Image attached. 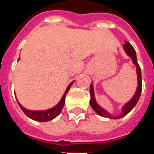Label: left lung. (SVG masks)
<instances>
[{"label":"left lung","instance_id":"left-lung-1","mask_svg":"<svg viewBox=\"0 0 154 154\" xmlns=\"http://www.w3.org/2000/svg\"><path fill=\"white\" fill-rule=\"evenodd\" d=\"M123 48L125 52V54L129 56L131 59H132L133 63L135 65L136 67V72H137V78H138V86H137V89L134 97L128 101L127 103L125 104L122 107V112L119 114V116H113L112 114H110V112H108L107 110L103 109L102 107H100L98 104H97L96 98H95V94H94V88L93 84H91L90 87V95H91V100L90 104L91 106L92 107L96 113L99 116H102V117H106V118H109V119H119L122 118L124 116H125L128 113H129L131 110H133V108L135 106L136 104L139 100V97H140V94L142 91V77H141V69L140 67L138 64V61H137V57H136V52L134 50V48H133L131 44H129L128 41H125V44H123Z\"/></svg>","mask_w":154,"mask_h":154}]
</instances>
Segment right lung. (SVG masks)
Here are the masks:
<instances>
[{
	"instance_id": "obj_1",
	"label": "right lung",
	"mask_w": 154,
	"mask_h": 154,
	"mask_svg": "<svg viewBox=\"0 0 154 154\" xmlns=\"http://www.w3.org/2000/svg\"><path fill=\"white\" fill-rule=\"evenodd\" d=\"M20 60V58H19ZM74 82H72L68 86H67V89L65 91V92L63 95V97L61 98L60 101L55 106L52 107L50 109H48V110H30L26 109L25 107L22 106L21 104L18 102V105L20 107V109L23 110V112L28 116L29 118L34 119V120H36V121H40V122H46V121H49V120H52L54 118H56L59 114L61 113V111L63 110V108L64 106V103H65V97H66V95L68 92V91L70 89V87H72V85L73 83ZM17 100V99H16Z\"/></svg>"
}]
</instances>
